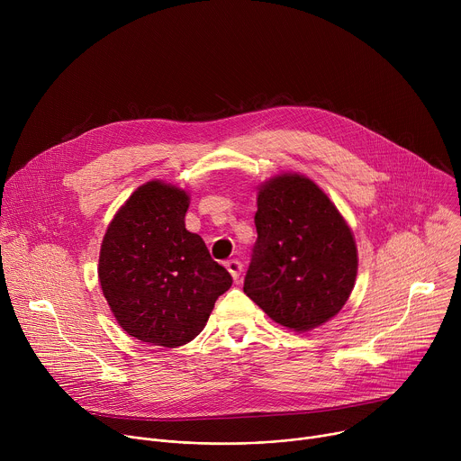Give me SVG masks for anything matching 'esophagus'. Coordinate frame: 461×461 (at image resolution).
<instances>
[{"instance_id": "1", "label": "esophagus", "mask_w": 461, "mask_h": 461, "mask_svg": "<svg viewBox=\"0 0 461 461\" xmlns=\"http://www.w3.org/2000/svg\"><path fill=\"white\" fill-rule=\"evenodd\" d=\"M224 267H226V270L230 272V276L237 281L239 276H240V272H242V265H240V262H239V260H228Z\"/></svg>"}]
</instances>
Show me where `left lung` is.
<instances>
[{
  "label": "left lung",
  "mask_w": 461,
  "mask_h": 461,
  "mask_svg": "<svg viewBox=\"0 0 461 461\" xmlns=\"http://www.w3.org/2000/svg\"><path fill=\"white\" fill-rule=\"evenodd\" d=\"M257 189V242L244 294L288 330H313L336 317L354 290V233L330 196L301 173L274 175Z\"/></svg>",
  "instance_id": "left-lung-1"
}]
</instances>
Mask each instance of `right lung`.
Listing matches in <instances>:
<instances>
[{"label":"right lung","mask_w":461,"mask_h":461,"mask_svg":"<svg viewBox=\"0 0 461 461\" xmlns=\"http://www.w3.org/2000/svg\"><path fill=\"white\" fill-rule=\"evenodd\" d=\"M189 194L164 180L131 193L100 246L104 297L131 338L176 348L199 336L231 276L185 230Z\"/></svg>","instance_id":"1"}]
</instances>
